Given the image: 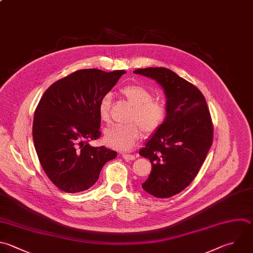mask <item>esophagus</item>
<instances>
[{
  "instance_id": "esophagus-1",
  "label": "esophagus",
  "mask_w": 253,
  "mask_h": 253,
  "mask_svg": "<svg viewBox=\"0 0 253 253\" xmlns=\"http://www.w3.org/2000/svg\"><path fill=\"white\" fill-rule=\"evenodd\" d=\"M123 158L126 161H131V160H134L135 159V156L133 154H123Z\"/></svg>"
}]
</instances>
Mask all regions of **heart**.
I'll list each match as a JSON object with an SVG mask.
<instances>
[{"label":"heart","mask_w":253,"mask_h":253,"mask_svg":"<svg viewBox=\"0 0 253 253\" xmlns=\"http://www.w3.org/2000/svg\"><path fill=\"white\" fill-rule=\"evenodd\" d=\"M122 94L134 108L130 116V122H137L126 126H114L106 129L105 143L120 151L131 150L142 135L143 130L147 134L156 132L167 119V109L160 103L153 101L152 93L145 87L131 84L122 89ZM111 95H105L99 105V115L103 122L108 123L111 117ZM142 127L140 128V126Z\"/></svg>","instance_id":"obj_1"}]
</instances>
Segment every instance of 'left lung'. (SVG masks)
<instances>
[{
    "instance_id": "obj_1",
    "label": "left lung",
    "mask_w": 253,
    "mask_h": 253,
    "mask_svg": "<svg viewBox=\"0 0 253 253\" xmlns=\"http://www.w3.org/2000/svg\"><path fill=\"white\" fill-rule=\"evenodd\" d=\"M133 73L155 80L164 90L167 119L139 155L152 166L143 190L169 198L190 185L206 159L213 136L210 111L201 91L170 69L149 67Z\"/></svg>"
}]
</instances>
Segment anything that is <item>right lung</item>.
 Returning a JSON list of instances; mask_svg holds the SVG:
<instances>
[{
  "instance_id": "1",
  "label": "right lung",
  "mask_w": 253,
  "mask_h": 253,
  "mask_svg": "<svg viewBox=\"0 0 253 253\" xmlns=\"http://www.w3.org/2000/svg\"><path fill=\"white\" fill-rule=\"evenodd\" d=\"M125 70L82 69L53 83L42 97L34 118L33 138L50 181L66 193L92 187L103 166L117 157L88 141L100 137L99 105Z\"/></svg>"
}]
</instances>
